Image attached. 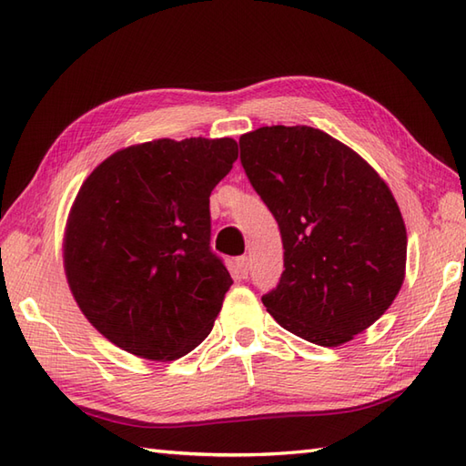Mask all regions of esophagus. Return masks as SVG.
Returning <instances> with one entry per match:
<instances>
[{
	"instance_id": "obj_1",
	"label": "esophagus",
	"mask_w": 466,
	"mask_h": 466,
	"mask_svg": "<svg viewBox=\"0 0 466 466\" xmlns=\"http://www.w3.org/2000/svg\"><path fill=\"white\" fill-rule=\"evenodd\" d=\"M234 268H236V272L242 276V279H246V276H248V270H250L248 256H238V258L234 260Z\"/></svg>"
}]
</instances>
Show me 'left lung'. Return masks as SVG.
<instances>
[{
	"label": "left lung",
	"instance_id": "8db88e82",
	"mask_svg": "<svg viewBox=\"0 0 466 466\" xmlns=\"http://www.w3.org/2000/svg\"><path fill=\"white\" fill-rule=\"evenodd\" d=\"M240 162L282 236L284 272L262 296L282 329L340 346L389 310L404 280L407 228L389 186L310 126L240 137Z\"/></svg>",
	"mask_w": 466,
	"mask_h": 466
}]
</instances>
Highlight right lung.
Instances as JSON below:
<instances>
[{"label": "right lung", "mask_w": 466, "mask_h": 466, "mask_svg": "<svg viewBox=\"0 0 466 466\" xmlns=\"http://www.w3.org/2000/svg\"><path fill=\"white\" fill-rule=\"evenodd\" d=\"M232 137L154 140L87 176L67 218L69 290L107 340L174 360L210 334L232 284L210 248V194L232 170Z\"/></svg>", "instance_id": "right-lung-1"}]
</instances>
